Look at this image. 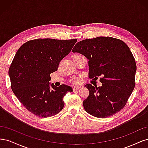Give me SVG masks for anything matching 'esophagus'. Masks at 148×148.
Instances as JSON below:
<instances>
[{"label": "esophagus", "mask_w": 148, "mask_h": 148, "mask_svg": "<svg viewBox=\"0 0 148 148\" xmlns=\"http://www.w3.org/2000/svg\"><path fill=\"white\" fill-rule=\"evenodd\" d=\"M79 88V86H73V89L75 91V90H77V89H78Z\"/></svg>", "instance_id": "1"}]
</instances>
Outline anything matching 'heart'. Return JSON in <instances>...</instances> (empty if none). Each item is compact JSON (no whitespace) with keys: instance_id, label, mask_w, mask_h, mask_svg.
<instances>
[{"instance_id":"1","label":"heart","mask_w":148,"mask_h":148,"mask_svg":"<svg viewBox=\"0 0 148 148\" xmlns=\"http://www.w3.org/2000/svg\"><path fill=\"white\" fill-rule=\"evenodd\" d=\"M80 54H75V55H74L73 57H75V56H79ZM72 82L73 83H76V84H77V83H79V82H80V80H79V78H75V79H73V80H72Z\"/></svg>"}]
</instances>
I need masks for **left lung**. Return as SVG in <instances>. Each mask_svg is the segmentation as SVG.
Returning a JSON list of instances; mask_svg holds the SVG:
<instances>
[{"label":"left lung","instance_id":"8db88e82","mask_svg":"<svg viewBox=\"0 0 148 148\" xmlns=\"http://www.w3.org/2000/svg\"><path fill=\"white\" fill-rule=\"evenodd\" d=\"M72 51L87 58L89 78L101 77L102 84L99 87L85 85L89 95L83 102L84 110L97 118L119 112L135 86L136 64L128 46L119 39L97 37L77 42Z\"/></svg>","mask_w":148,"mask_h":148}]
</instances>
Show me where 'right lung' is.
I'll return each mask as SVG.
<instances>
[{"mask_svg": "<svg viewBox=\"0 0 148 148\" xmlns=\"http://www.w3.org/2000/svg\"><path fill=\"white\" fill-rule=\"evenodd\" d=\"M77 39H36L17 51L8 70L13 93L25 108L39 117L55 115L64 108V97L72 92L65 84L50 86V74L72 49Z\"/></svg>", "mask_w": 148, "mask_h": 148, "instance_id": "right-lung-1", "label": "right lung"}]
</instances>
